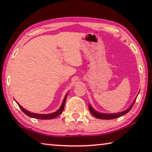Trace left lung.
Masks as SVG:
<instances>
[{"label":"left lung","mask_w":152,"mask_h":152,"mask_svg":"<svg viewBox=\"0 0 152 152\" xmlns=\"http://www.w3.org/2000/svg\"><path fill=\"white\" fill-rule=\"evenodd\" d=\"M137 97L134 99V102H132V103L131 105V106H130L128 108V109H126V110H124V111H123V112H121L114 113V114H104V113H101V112H97V111H96V110H94L93 108V107L91 106L90 104H88V108H89V110H90L91 113L93 114V116H95V118H97L103 119V120L114 119V118H119L120 116H122V115H123L124 114H127V113H128L129 111L132 109V106H133V105H134V102H135Z\"/></svg>","instance_id":"obj_1"}]
</instances>
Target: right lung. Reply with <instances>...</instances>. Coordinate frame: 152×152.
<instances>
[{
    "instance_id": "add662e5",
    "label": "right lung",
    "mask_w": 152,
    "mask_h": 152,
    "mask_svg": "<svg viewBox=\"0 0 152 152\" xmlns=\"http://www.w3.org/2000/svg\"><path fill=\"white\" fill-rule=\"evenodd\" d=\"M67 95H68V93H66V96L63 100V102H62L61 106L59 108L58 110H57L56 112H55L53 113H51V114H36V113H33V112H30L29 111L26 110V109H24L23 107H21V105L19 104L18 103V105H19V107H20V109L22 110V112L24 113V114H26L29 117L33 118H37V119H41V120H50V119H53L55 118H56L61 114L62 112L64 109L65 107V104H66V101L67 97ZM16 102V101H15Z\"/></svg>"
}]
</instances>
